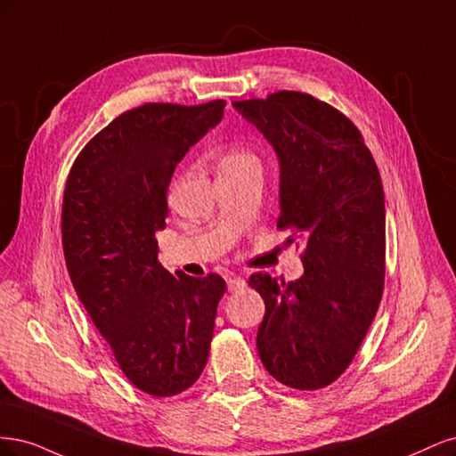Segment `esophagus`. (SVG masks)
Returning a JSON list of instances; mask_svg holds the SVG:
<instances>
[{
	"label": "esophagus",
	"instance_id": "1",
	"mask_svg": "<svg viewBox=\"0 0 456 456\" xmlns=\"http://www.w3.org/2000/svg\"><path fill=\"white\" fill-rule=\"evenodd\" d=\"M227 288H229V291H240L246 288V281H242L240 276H232L227 281Z\"/></svg>",
	"mask_w": 456,
	"mask_h": 456
}]
</instances>
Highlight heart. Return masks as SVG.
<instances>
[{"label": "heart", "instance_id": "1", "mask_svg": "<svg viewBox=\"0 0 456 456\" xmlns=\"http://www.w3.org/2000/svg\"><path fill=\"white\" fill-rule=\"evenodd\" d=\"M244 159H252V155H249L244 150H232L231 153L225 155V159L222 160V165L224 163H239V160H244Z\"/></svg>", "mask_w": 456, "mask_h": 456}]
</instances>
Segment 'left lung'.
I'll use <instances>...</instances> for the list:
<instances>
[{
  "instance_id": "1",
  "label": "left lung",
  "mask_w": 456,
  "mask_h": 456,
  "mask_svg": "<svg viewBox=\"0 0 456 456\" xmlns=\"http://www.w3.org/2000/svg\"><path fill=\"white\" fill-rule=\"evenodd\" d=\"M276 153L278 227L305 244V273L248 284L265 301L257 352L282 385H331L358 352L383 297L385 193L360 130L311 94L281 91L232 102Z\"/></svg>"
}]
</instances>
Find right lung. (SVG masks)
Here are the masks:
<instances>
[{"label":"right lung","instance_id":"add662e5","mask_svg":"<svg viewBox=\"0 0 456 456\" xmlns=\"http://www.w3.org/2000/svg\"><path fill=\"white\" fill-rule=\"evenodd\" d=\"M225 102L143 104L121 113L73 163L62 204L71 284L132 385L167 398L208 362L219 274L168 273L155 232L167 227L175 165L224 117Z\"/></svg>","mask_w":456,"mask_h":456}]
</instances>
